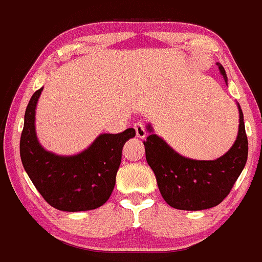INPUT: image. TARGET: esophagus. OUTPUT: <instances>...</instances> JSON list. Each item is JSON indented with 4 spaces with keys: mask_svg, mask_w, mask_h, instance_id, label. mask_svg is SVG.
I'll return each instance as SVG.
<instances>
[{
    "mask_svg": "<svg viewBox=\"0 0 262 262\" xmlns=\"http://www.w3.org/2000/svg\"><path fill=\"white\" fill-rule=\"evenodd\" d=\"M135 131H136L137 137H140V138L146 137V128H144L143 124H141V122L135 124Z\"/></svg>",
    "mask_w": 262,
    "mask_h": 262,
    "instance_id": "34e87169",
    "label": "esophagus"
}]
</instances>
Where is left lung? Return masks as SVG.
Instances as JSON below:
<instances>
[{
	"label": "left lung",
	"instance_id": "obj_1",
	"mask_svg": "<svg viewBox=\"0 0 262 262\" xmlns=\"http://www.w3.org/2000/svg\"><path fill=\"white\" fill-rule=\"evenodd\" d=\"M228 84L226 71L218 63ZM239 128L234 144L214 161H196L179 155L147 125L149 136L144 141L146 159L163 199L171 207L184 211L207 210L220 205L228 196L248 159V137L244 116L238 103Z\"/></svg>",
	"mask_w": 262,
	"mask_h": 262
}]
</instances>
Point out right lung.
Returning <instances> with one entry per match:
<instances>
[{
  "mask_svg": "<svg viewBox=\"0 0 262 262\" xmlns=\"http://www.w3.org/2000/svg\"><path fill=\"white\" fill-rule=\"evenodd\" d=\"M42 87L28 103L20 136V159L34 186L49 205L66 212L100 207L112 195L122 147L136 131L100 134L84 150L58 156L41 146L35 131V109Z\"/></svg>",
  "mask_w": 262,
  "mask_h": 262,
  "instance_id": "right-lung-1",
  "label": "right lung"
}]
</instances>
